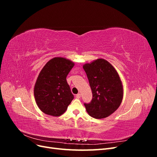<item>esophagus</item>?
Wrapping results in <instances>:
<instances>
[{
	"mask_svg": "<svg viewBox=\"0 0 157 157\" xmlns=\"http://www.w3.org/2000/svg\"><path fill=\"white\" fill-rule=\"evenodd\" d=\"M80 97H81V94H77V96H76V98H77V99L80 98Z\"/></svg>",
	"mask_w": 157,
	"mask_h": 157,
	"instance_id": "obj_1",
	"label": "esophagus"
}]
</instances>
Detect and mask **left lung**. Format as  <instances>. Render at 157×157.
I'll return each instance as SVG.
<instances>
[{
  "label": "left lung",
  "mask_w": 157,
  "mask_h": 157,
  "mask_svg": "<svg viewBox=\"0 0 157 157\" xmlns=\"http://www.w3.org/2000/svg\"><path fill=\"white\" fill-rule=\"evenodd\" d=\"M92 92L90 103H84L90 116L101 119L111 115L121 105L123 86L116 69L107 60L99 58L83 65Z\"/></svg>",
  "instance_id": "left-lung-1"
}]
</instances>
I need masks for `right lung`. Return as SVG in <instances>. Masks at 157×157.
I'll return each mask as SVG.
<instances>
[{
  "mask_svg": "<svg viewBox=\"0 0 157 157\" xmlns=\"http://www.w3.org/2000/svg\"><path fill=\"white\" fill-rule=\"evenodd\" d=\"M74 65L68 59L56 57L42 69L34 87L35 101L42 112L59 117L67 110L74 96L66 77Z\"/></svg>",
  "mask_w": 157,
  "mask_h": 157,
  "instance_id": "add662e5",
  "label": "right lung"
}]
</instances>
